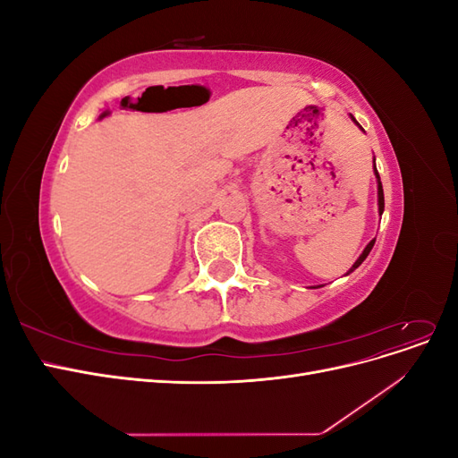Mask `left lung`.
Here are the masks:
<instances>
[{
	"instance_id": "8db88e82",
	"label": "left lung",
	"mask_w": 458,
	"mask_h": 458,
	"mask_svg": "<svg viewBox=\"0 0 458 458\" xmlns=\"http://www.w3.org/2000/svg\"><path fill=\"white\" fill-rule=\"evenodd\" d=\"M352 116V114H350ZM352 120L357 123V126H359V122L352 116ZM359 130H363L361 126H359ZM374 175H377V185H378V214L382 216V212H384V191H382V182H380V175H378V170H377V165H374ZM374 241H377V239H372L367 246H365V250H363V254L361 256H359L357 259H355V263H353V266H352V269L348 271V275L352 273V271H355L359 266H361V263L367 259V256H369V252L372 250V246H374Z\"/></svg>"
}]
</instances>
